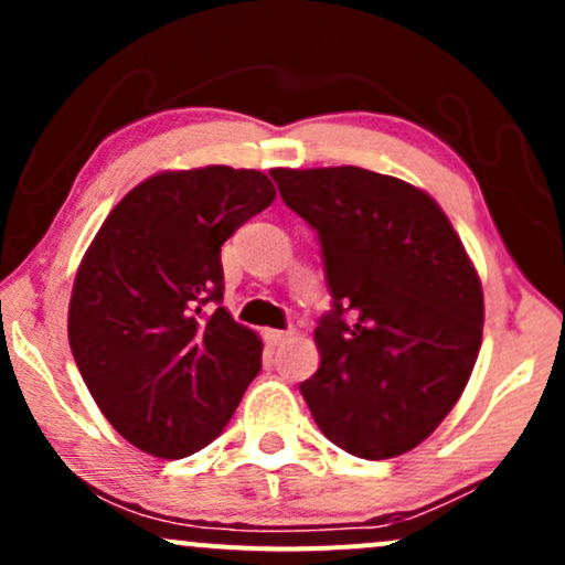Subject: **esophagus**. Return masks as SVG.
<instances>
[{
  "label": "esophagus",
  "instance_id": "1",
  "mask_svg": "<svg viewBox=\"0 0 565 565\" xmlns=\"http://www.w3.org/2000/svg\"><path fill=\"white\" fill-rule=\"evenodd\" d=\"M287 337H291L289 329H265V340H268L270 345H278V342H284Z\"/></svg>",
  "mask_w": 565,
  "mask_h": 565
}]
</instances>
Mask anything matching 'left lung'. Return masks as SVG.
Segmentation results:
<instances>
[{"label": "left lung", "mask_w": 565, "mask_h": 565, "mask_svg": "<svg viewBox=\"0 0 565 565\" xmlns=\"http://www.w3.org/2000/svg\"><path fill=\"white\" fill-rule=\"evenodd\" d=\"M270 178L313 225L332 295L316 329L321 366L302 398L340 449L398 457L436 430L476 366V268L436 201L404 180L361 167Z\"/></svg>", "instance_id": "1"}]
</instances>
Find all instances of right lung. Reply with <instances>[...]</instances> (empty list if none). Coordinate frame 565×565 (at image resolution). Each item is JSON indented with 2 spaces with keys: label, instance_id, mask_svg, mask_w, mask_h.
Listing matches in <instances>:
<instances>
[{
  "label": "right lung",
  "instance_id": "right-lung-1",
  "mask_svg": "<svg viewBox=\"0 0 565 565\" xmlns=\"http://www.w3.org/2000/svg\"><path fill=\"white\" fill-rule=\"evenodd\" d=\"M274 199L257 170L153 174L84 255L71 353L95 404L138 449L167 459L204 449L260 372L263 342L220 305V246Z\"/></svg>",
  "mask_w": 565,
  "mask_h": 565
}]
</instances>
